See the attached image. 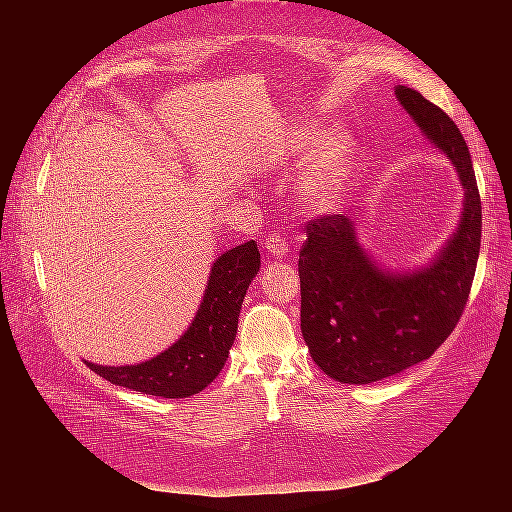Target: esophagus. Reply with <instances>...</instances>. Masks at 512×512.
Returning a JSON list of instances; mask_svg holds the SVG:
<instances>
[{
    "mask_svg": "<svg viewBox=\"0 0 512 512\" xmlns=\"http://www.w3.org/2000/svg\"><path fill=\"white\" fill-rule=\"evenodd\" d=\"M265 250L271 256L284 258L288 254V239H286V235H282V232H277V230H271L269 235H267V239H265Z\"/></svg>",
    "mask_w": 512,
    "mask_h": 512,
    "instance_id": "obj_1",
    "label": "esophagus"
}]
</instances>
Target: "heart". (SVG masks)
<instances>
[{
  "label": "heart",
  "instance_id": "b5f03b06",
  "mask_svg": "<svg viewBox=\"0 0 512 512\" xmlns=\"http://www.w3.org/2000/svg\"><path fill=\"white\" fill-rule=\"evenodd\" d=\"M346 173V147L342 143H331L320 153L314 164L312 175L305 179L303 198L307 203H327L337 192Z\"/></svg>",
  "mask_w": 512,
  "mask_h": 512
}]
</instances>
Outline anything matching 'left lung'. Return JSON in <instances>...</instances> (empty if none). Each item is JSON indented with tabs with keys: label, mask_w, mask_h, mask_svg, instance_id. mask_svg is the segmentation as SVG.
<instances>
[{
	"label": "left lung",
	"mask_w": 512,
	"mask_h": 512,
	"mask_svg": "<svg viewBox=\"0 0 512 512\" xmlns=\"http://www.w3.org/2000/svg\"><path fill=\"white\" fill-rule=\"evenodd\" d=\"M395 96L429 141L446 153L463 185L455 235L421 271L376 267L344 213L307 222L299 252L301 331L316 365L342 384L399 374L436 352L468 303L480 252V194L466 141L440 106L399 85Z\"/></svg>",
	"instance_id": "left-lung-1"
}]
</instances>
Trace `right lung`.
I'll use <instances>...</instances> for the list:
<instances>
[{
    "instance_id": "obj_1",
    "label": "right lung",
    "mask_w": 512,
    "mask_h": 512,
    "mask_svg": "<svg viewBox=\"0 0 512 512\" xmlns=\"http://www.w3.org/2000/svg\"><path fill=\"white\" fill-rule=\"evenodd\" d=\"M260 269L256 241L232 247L213 262L203 303L179 342L151 361L123 367L87 363L104 380L166 399L196 395L220 374L232 342L245 292Z\"/></svg>"
}]
</instances>
